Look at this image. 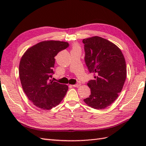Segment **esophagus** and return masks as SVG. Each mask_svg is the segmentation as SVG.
Masks as SVG:
<instances>
[{"instance_id": "1", "label": "esophagus", "mask_w": 146, "mask_h": 146, "mask_svg": "<svg viewBox=\"0 0 146 146\" xmlns=\"http://www.w3.org/2000/svg\"><path fill=\"white\" fill-rule=\"evenodd\" d=\"M80 85H81V83H76V84H75V85H74L73 86H74V87H79Z\"/></svg>"}]
</instances>
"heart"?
Wrapping results in <instances>:
<instances>
[{
	"label": "heart",
	"mask_w": 146,
	"mask_h": 146,
	"mask_svg": "<svg viewBox=\"0 0 146 146\" xmlns=\"http://www.w3.org/2000/svg\"><path fill=\"white\" fill-rule=\"evenodd\" d=\"M78 48L77 46H74V48Z\"/></svg>",
	"instance_id": "obj_1"
}]
</instances>
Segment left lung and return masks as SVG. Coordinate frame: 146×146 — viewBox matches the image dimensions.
Listing matches in <instances>:
<instances>
[{
    "label": "left lung",
    "instance_id": "obj_1",
    "mask_svg": "<svg viewBox=\"0 0 146 146\" xmlns=\"http://www.w3.org/2000/svg\"><path fill=\"white\" fill-rule=\"evenodd\" d=\"M85 61L94 80L88 83L91 89L85 102L102 110L112 104L121 92L126 79V63L121 50L114 44L99 36L83 39Z\"/></svg>",
    "mask_w": 146,
    "mask_h": 146
}]
</instances>
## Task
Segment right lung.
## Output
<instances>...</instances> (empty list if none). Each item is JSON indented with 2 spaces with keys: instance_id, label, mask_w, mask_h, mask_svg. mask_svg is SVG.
<instances>
[{
  "instance_id": "right-lung-1",
  "label": "right lung",
  "mask_w": 146,
  "mask_h": 146,
  "mask_svg": "<svg viewBox=\"0 0 146 146\" xmlns=\"http://www.w3.org/2000/svg\"><path fill=\"white\" fill-rule=\"evenodd\" d=\"M69 44L60 41H45L31 47L22 56L19 73L23 89L36 107L50 110L58 105L68 86L51 80L55 56Z\"/></svg>"
}]
</instances>
